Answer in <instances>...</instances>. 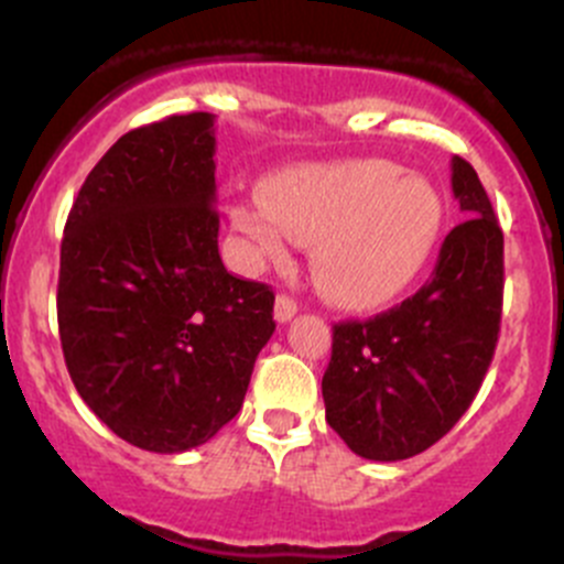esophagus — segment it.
<instances>
[{
  "label": "esophagus",
  "instance_id": "1",
  "mask_svg": "<svg viewBox=\"0 0 564 564\" xmlns=\"http://www.w3.org/2000/svg\"><path fill=\"white\" fill-rule=\"evenodd\" d=\"M294 314H297V303H294L289 294H278L275 297V318L278 322H292Z\"/></svg>",
  "mask_w": 564,
  "mask_h": 564
}]
</instances>
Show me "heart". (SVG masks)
Listing matches in <instances>:
<instances>
[{
  "mask_svg": "<svg viewBox=\"0 0 564 564\" xmlns=\"http://www.w3.org/2000/svg\"><path fill=\"white\" fill-rule=\"evenodd\" d=\"M442 220L440 191L388 161L283 172L264 182L261 198L231 209V224L259 259L283 261L289 240L314 246L318 292L346 308L398 297L429 264Z\"/></svg>",
  "mask_w": 564,
  "mask_h": 564,
  "instance_id": "b5f03b06",
  "label": "heart"
}]
</instances>
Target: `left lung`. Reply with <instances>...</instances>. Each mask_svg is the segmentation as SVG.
I'll return each instance as SVG.
<instances>
[{"mask_svg":"<svg viewBox=\"0 0 564 564\" xmlns=\"http://www.w3.org/2000/svg\"><path fill=\"white\" fill-rule=\"evenodd\" d=\"M453 196L466 220L442 242L431 281L384 314L333 327L327 423L368 460L436 445L475 401L497 349L505 237L486 187L458 155Z\"/></svg>","mask_w":564,"mask_h":564,"instance_id":"obj_1","label":"left lung"}]
</instances>
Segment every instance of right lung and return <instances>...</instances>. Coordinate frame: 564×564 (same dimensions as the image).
<instances>
[{"label": "right lung", "instance_id": "add662e5", "mask_svg": "<svg viewBox=\"0 0 564 564\" xmlns=\"http://www.w3.org/2000/svg\"><path fill=\"white\" fill-rule=\"evenodd\" d=\"M215 113L124 133L89 172L65 224L56 318L67 371L130 445L182 453L237 412L275 333L267 283L218 253Z\"/></svg>", "mask_w": 564, "mask_h": 564}]
</instances>
